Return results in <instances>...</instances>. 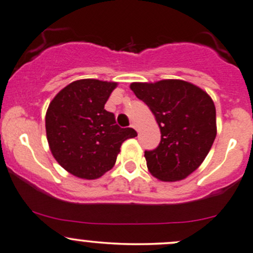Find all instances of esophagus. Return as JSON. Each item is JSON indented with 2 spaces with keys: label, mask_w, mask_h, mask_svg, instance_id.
Masks as SVG:
<instances>
[{
  "label": "esophagus",
  "mask_w": 253,
  "mask_h": 253,
  "mask_svg": "<svg viewBox=\"0 0 253 253\" xmlns=\"http://www.w3.org/2000/svg\"><path fill=\"white\" fill-rule=\"evenodd\" d=\"M131 127H132V128H134V129H135V131H137V126H135V125H134V124H132V125H131Z\"/></svg>",
  "instance_id": "obj_1"
}]
</instances>
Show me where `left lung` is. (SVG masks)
<instances>
[{"label":"left lung","instance_id":"8db88e82","mask_svg":"<svg viewBox=\"0 0 253 253\" xmlns=\"http://www.w3.org/2000/svg\"><path fill=\"white\" fill-rule=\"evenodd\" d=\"M131 89L149 106L161 131L158 148L144 153L149 172L164 182L187 178L203 164L216 138L213 100L183 80L133 82Z\"/></svg>","mask_w":253,"mask_h":253}]
</instances>
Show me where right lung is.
<instances>
[{
    "label": "right lung",
    "instance_id": "right-lung-1",
    "mask_svg": "<svg viewBox=\"0 0 253 253\" xmlns=\"http://www.w3.org/2000/svg\"><path fill=\"white\" fill-rule=\"evenodd\" d=\"M116 82L94 79L71 82L49 103L46 133L58 164L69 173L97 179L115 165L121 144L135 137L133 128H121L115 115L104 109Z\"/></svg>",
    "mask_w": 253,
    "mask_h": 253
}]
</instances>
